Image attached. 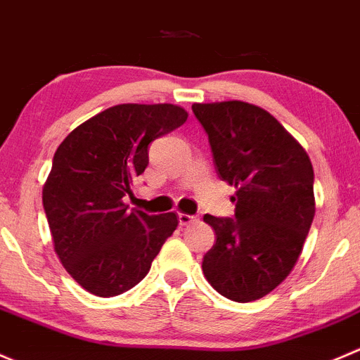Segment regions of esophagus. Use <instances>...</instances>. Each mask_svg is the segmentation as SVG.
Listing matches in <instances>:
<instances>
[{
  "label": "esophagus",
  "mask_w": 360,
  "mask_h": 360,
  "mask_svg": "<svg viewBox=\"0 0 360 360\" xmlns=\"http://www.w3.org/2000/svg\"><path fill=\"white\" fill-rule=\"evenodd\" d=\"M195 220H198V217H195V214L179 213V221H180V225H191V224H194Z\"/></svg>",
  "instance_id": "esophagus-1"
}]
</instances>
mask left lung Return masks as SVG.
Returning a JSON list of instances; mask_svg holds the SVG:
<instances>
[{
	"label": "left lung",
	"instance_id": "1",
	"mask_svg": "<svg viewBox=\"0 0 360 360\" xmlns=\"http://www.w3.org/2000/svg\"><path fill=\"white\" fill-rule=\"evenodd\" d=\"M221 180L237 188L234 218L205 214L217 243L202 258L207 283L225 298L253 302L292 270L316 214L314 168L274 116L231 100L194 103Z\"/></svg>",
	"mask_w": 360,
	"mask_h": 360
}]
</instances>
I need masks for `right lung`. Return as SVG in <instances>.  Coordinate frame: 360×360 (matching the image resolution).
I'll return each instance as SVG.
<instances>
[{
	"label": "right lung",
	"instance_id": "obj_1",
	"mask_svg": "<svg viewBox=\"0 0 360 360\" xmlns=\"http://www.w3.org/2000/svg\"><path fill=\"white\" fill-rule=\"evenodd\" d=\"M187 121L172 103H121L65 136L43 188V207L62 265L91 295L131 290L179 225L175 213L128 210L149 143Z\"/></svg>",
	"mask_w": 360,
	"mask_h": 360
}]
</instances>
